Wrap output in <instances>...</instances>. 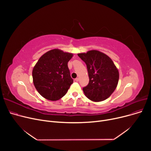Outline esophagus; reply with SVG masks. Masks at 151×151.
Instances as JSON below:
<instances>
[{
	"instance_id": "obj_1",
	"label": "esophagus",
	"mask_w": 151,
	"mask_h": 151,
	"mask_svg": "<svg viewBox=\"0 0 151 151\" xmlns=\"http://www.w3.org/2000/svg\"><path fill=\"white\" fill-rule=\"evenodd\" d=\"M75 81H76V82H78V81H79V78H75Z\"/></svg>"
}]
</instances>
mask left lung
<instances>
[{"label":"left lung","instance_id":"obj_1","mask_svg":"<svg viewBox=\"0 0 151 151\" xmlns=\"http://www.w3.org/2000/svg\"><path fill=\"white\" fill-rule=\"evenodd\" d=\"M78 55L86 64L89 78V84L83 89L85 96L93 101L108 99L116 89L119 78L113 60L96 50Z\"/></svg>","mask_w":151,"mask_h":151}]
</instances>
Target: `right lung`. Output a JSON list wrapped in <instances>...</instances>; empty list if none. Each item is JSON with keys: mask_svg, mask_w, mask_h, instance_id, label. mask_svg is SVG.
<instances>
[{"mask_svg": "<svg viewBox=\"0 0 151 151\" xmlns=\"http://www.w3.org/2000/svg\"><path fill=\"white\" fill-rule=\"evenodd\" d=\"M73 54L58 49L47 51L39 59L33 68V82L36 89L44 98L59 100L73 83L68 67Z\"/></svg>", "mask_w": 151, "mask_h": 151, "instance_id": "add662e5", "label": "right lung"}]
</instances>
